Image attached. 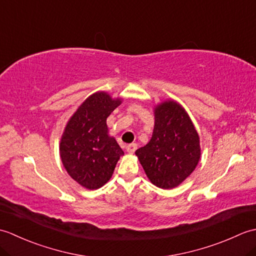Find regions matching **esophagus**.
<instances>
[{"label": "esophagus", "mask_w": 256, "mask_h": 256, "mask_svg": "<svg viewBox=\"0 0 256 256\" xmlns=\"http://www.w3.org/2000/svg\"><path fill=\"white\" fill-rule=\"evenodd\" d=\"M136 148H138V144H135V143H132V144H128V146H126V152L128 154H133L135 150H136Z\"/></svg>", "instance_id": "34e87169"}]
</instances>
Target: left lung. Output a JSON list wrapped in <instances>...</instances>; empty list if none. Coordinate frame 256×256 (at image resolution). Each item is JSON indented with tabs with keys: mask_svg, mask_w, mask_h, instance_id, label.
I'll return each instance as SVG.
<instances>
[{
	"mask_svg": "<svg viewBox=\"0 0 256 256\" xmlns=\"http://www.w3.org/2000/svg\"><path fill=\"white\" fill-rule=\"evenodd\" d=\"M154 116L153 135L135 155L152 184L172 189L186 180L198 165L199 134L187 111L175 100L157 104Z\"/></svg>",
	"mask_w": 256,
	"mask_h": 256,
	"instance_id": "8db88e82",
	"label": "left lung"
}]
</instances>
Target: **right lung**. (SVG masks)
<instances>
[{
  "label": "right lung",
  "instance_id": "1",
  "mask_svg": "<svg viewBox=\"0 0 256 256\" xmlns=\"http://www.w3.org/2000/svg\"><path fill=\"white\" fill-rule=\"evenodd\" d=\"M121 98L98 91L81 103L66 124L59 143L64 170L80 186L101 188L110 180L124 152L108 135L106 118L121 104Z\"/></svg>",
  "mask_w": 256,
  "mask_h": 256
}]
</instances>
